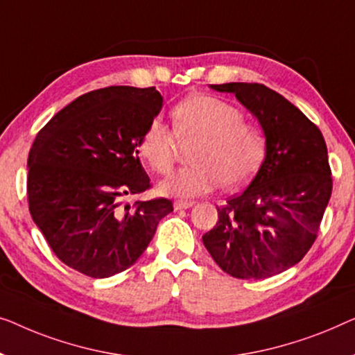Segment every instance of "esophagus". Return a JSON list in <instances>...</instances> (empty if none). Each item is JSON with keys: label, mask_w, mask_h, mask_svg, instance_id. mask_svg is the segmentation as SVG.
Masks as SVG:
<instances>
[{"label": "esophagus", "mask_w": 355, "mask_h": 355, "mask_svg": "<svg viewBox=\"0 0 355 355\" xmlns=\"http://www.w3.org/2000/svg\"><path fill=\"white\" fill-rule=\"evenodd\" d=\"M193 206H194L193 201H175V202H173V207H175V211H182V209H189Z\"/></svg>", "instance_id": "obj_1"}]
</instances>
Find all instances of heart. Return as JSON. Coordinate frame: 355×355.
Listing matches in <instances>:
<instances>
[{
	"instance_id": "1",
	"label": "heart",
	"mask_w": 355,
	"mask_h": 355,
	"mask_svg": "<svg viewBox=\"0 0 355 355\" xmlns=\"http://www.w3.org/2000/svg\"><path fill=\"white\" fill-rule=\"evenodd\" d=\"M173 133L154 119L138 139V153L156 173L167 175L177 159V139L194 143L191 166L159 184L167 196L196 198L218 184L236 188L246 183L261 166L266 143L256 127L243 122V114L222 99L196 94L172 111Z\"/></svg>"
}]
</instances>
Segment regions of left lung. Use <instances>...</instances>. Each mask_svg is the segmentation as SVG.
<instances>
[{"mask_svg":"<svg viewBox=\"0 0 355 355\" xmlns=\"http://www.w3.org/2000/svg\"><path fill=\"white\" fill-rule=\"evenodd\" d=\"M233 93L266 135V157L243 193L217 207L218 222L202 236L228 275L261 279L301 261L315 241L331 196L323 135L282 94L261 83L211 85Z\"/></svg>","mask_w":355,"mask_h":355,"instance_id":"left-lung-1","label":"left lung"}]
</instances>
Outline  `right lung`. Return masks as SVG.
<instances>
[{
  "label": "right lung",
  "instance_id": "1",
  "mask_svg": "<svg viewBox=\"0 0 355 355\" xmlns=\"http://www.w3.org/2000/svg\"><path fill=\"white\" fill-rule=\"evenodd\" d=\"M154 87H107L78 96L40 130L28 153L30 216L73 270L107 278L127 270L173 211L159 198L122 207L151 187L138 139L161 112Z\"/></svg>",
  "mask_w": 355,
  "mask_h": 355
}]
</instances>
